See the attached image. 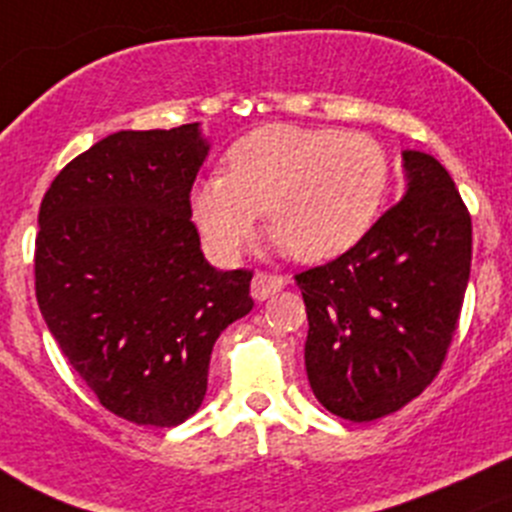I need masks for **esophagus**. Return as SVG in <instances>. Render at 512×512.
<instances>
[{
  "instance_id": "1",
  "label": "esophagus",
  "mask_w": 512,
  "mask_h": 512,
  "mask_svg": "<svg viewBox=\"0 0 512 512\" xmlns=\"http://www.w3.org/2000/svg\"><path fill=\"white\" fill-rule=\"evenodd\" d=\"M287 280L282 275H272V272H255V277H252V297L257 299V302H265L267 297H272L275 292H280V289H285Z\"/></svg>"
}]
</instances>
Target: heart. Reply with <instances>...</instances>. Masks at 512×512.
<instances>
[{"mask_svg": "<svg viewBox=\"0 0 512 512\" xmlns=\"http://www.w3.org/2000/svg\"><path fill=\"white\" fill-rule=\"evenodd\" d=\"M386 151L366 133L270 123L230 146L225 175L200 180L193 218L210 250L232 260L265 208V225L302 262H327L371 230L389 193Z\"/></svg>", "mask_w": 512, "mask_h": 512, "instance_id": "obj_1", "label": "heart"}]
</instances>
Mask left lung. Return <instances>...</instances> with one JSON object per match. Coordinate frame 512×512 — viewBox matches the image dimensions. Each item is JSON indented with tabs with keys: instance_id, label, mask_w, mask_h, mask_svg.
Returning a JSON list of instances; mask_svg holds the SVG:
<instances>
[{
	"instance_id": "1",
	"label": "left lung",
	"mask_w": 512,
	"mask_h": 512,
	"mask_svg": "<svg viewBox=\"0 0 512 512\" xmlns=\"http://www.w3.org/2000/svg\"><path fill=\"white\" fill-rule=\"evenodd\" d=\"M404 163V198L352 250L294 275L309 386L354 423L394 414L436 379L471 277L473 225L456 183L426 153Z\"/></svg>"
}]
</instances>
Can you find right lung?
<instances>
[{"label":"right lung","instance_id":"obj_1","mask_svg":"<svg viewBox=\"0 0 512 512\" xmlns=\"http://www.w3.org/2000/svg\"><path fill=\"white\" fill-rule=\"evenodd\" d=\"M208 143L198 123L118 131L54 178L39 208L36 302L98 404L170 428L208 391L220 334L245 317L252 270L200 252L190 190Z\"/></svg>","mask_w":512,"mask_h":512}]
</instances>
